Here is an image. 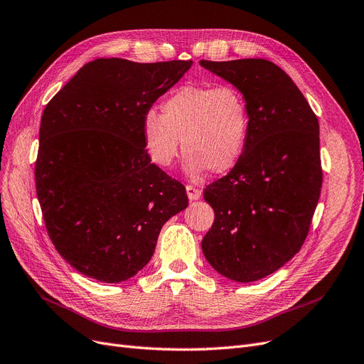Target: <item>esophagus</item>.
Wrapping results in <instances>:
<instances>
[{"label":"esophagus","instance_id":"obj_1","mask_svg":"<svg viewBox=\"0 0 364 364\" xmlns=\"http://www.w3.org/2000/svg\"><path fill=\"white\" fill-rule=\"evenodd\" d=\"M186 192H187V196H189L191 200H196V199L200 198V191L198 189V187L186 186Z\"/></svg>","mask_w":364,"mask_h":364}]
</instances>
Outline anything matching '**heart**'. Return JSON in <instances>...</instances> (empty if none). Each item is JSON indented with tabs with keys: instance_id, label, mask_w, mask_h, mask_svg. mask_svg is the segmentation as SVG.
<instances>
[{
	"instance_id": "obj_1",
	"label": "heart",
	"mask_w": 364,
	"mask_h": 364,
	"mask_svg": "<svg viewBox=\"0 0 364 364\" xmlns=\"http://www.w3.org/2000/svg\"><path fill=\"white\" fill-rule=\"evenodd\" d=\"M249 127L247 102L235 87L184 85L161 102L160 115H144L141 132L145 154L157 168H171L181 139L187 172L223 175L243 157Z\"/></svg>"
}]
</instances>
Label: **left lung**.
<instances>
[{"label": "left lung", "mask_w": 364, "mask_h": 364, "mask_svg": "<svg viewBox=\"0 0 364 364\" xmlns=\"http://www.w3.org/2000/svg\"><path fill=\"white\" fill-rule=\"evenodd\" d=\"M199 64L243 92L249 107L243 157L204 191L214 222L203 238L214 270L247 284L277 272L304 243L322 186L319 124L299 87L274 63Z\"/></svg>", "instance_id": "left-lung-1"}]
</instances>
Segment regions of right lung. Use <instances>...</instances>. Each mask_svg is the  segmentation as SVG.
<instances>
[{"label": "right lung", "instance_id": "add662e5", "mask_svg": "<svg viewBox=\"0 0 364 364\" xmlns=\"http://www.w3.org/2000/svg\"><path fill=\"white\" fill-rule=\"evenodd\" d=\"M192 61L99 58L46 105L36 191L49 238L75 270L103 284L133 277L183 211L184 186L148 160L142 119Z\"/></svg>", "mask_w": 364, "mask_h": 364}]
</instances>
